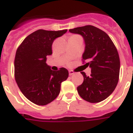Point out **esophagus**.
Returning a JSON list of instances; mask_svg holds the SVG:
<instances>
[{"label":"esophagus","mask_w":133,"mask_h":133,"mask_svg":"<svg viewBox=\"0 0 133 133\" xmlns=\"http://www.w3.org/2000/svg\"><path fill=\"white\" fill-rule=\"evenodd\" d=\"M74 73H75V72L73 70H69V75H72Z\"/></svg>","instance_id":"obj_1"}]
</instances>
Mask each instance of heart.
<instances>
[{
    "mask_svg": "<svg viewBox=\"0 0 133 133\" xmlns=\"http://www.w3.org/2000/svg\"><path fill=\"white\" fill-rule=\"evenodd\" d=\"M73 36H76V35H73ZM73 36H72V37H73Z\"/></svg>",
    "mask_w": 133,
    "mask_h": 133,
    "instance_id": "obj_1",
    "label": "heart"
}]
</instances>
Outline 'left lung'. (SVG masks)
I'll return each mask as SVG.
<instances>
[{
    "instance_id": "left-lung-1",
    "label": "left lung",
    "mask_w": 133,
    "mask_h": 133,
    "mask_svg": "<svg viewBox=\"0 0 133 133\" xmlns=\"http://www.w3.org/2000/svg\"><path fill=\"white\" fill-rule=\"evenodd\" d=\"M72 33L79 34L85 42L82 61L91 69V76L82 72L84 82L77 87L81 98L91 103H100L111 95L118 82L120 59L116 46L103 30L94 26L70 29Z\"/></svg>"
}]
</instances>
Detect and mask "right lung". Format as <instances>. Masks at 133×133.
Wrapping results in <instances>:
<instances>
[{
	"label": "right lung",
	"instance_id": "1",
	"mask_svg": "<svg viewBox=\"0 0 133 133\" xmlns=\"http://www.w3.org/2000/svg\"><path fill=\"white\" fill-rule=\"evenodd\" d=\"M68 30H37L24 39L16 52L15 77L20 91L37 105H46L57 98L61 82L68 77V71L61 68L51 70L46 56L52 54L54 40Z\"/></svg>",
	"mask_w": 133,
	"mask_h": 133
}]
</instances>
